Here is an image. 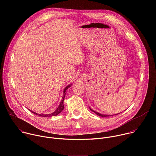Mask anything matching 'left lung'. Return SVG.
I'll return each instance as SVG.
<instances>
[{"instance_id":"left-lung-1","label":"left lung","mask_w":156,"mask_h":156,"mask_svg":"<svg viewBox=\"0 0 156 156\" xmlns=\"http://www.w3.org/2000/svg\"><path fill=\"white\" fill-rule=\"evenodd\" d=\"M90 110L92 111V112H94L96 115H99V116H100V117H109V116H110V115H104V114H100V113H99V112H96V111L93 110V109H91L90 107ZM119 114H120V113H119ZM115 114V115H118V114Z\"/></svg>"}]
</instances>
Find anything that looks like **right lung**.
<instances>
[{"label": "right lung", "instance_id": "1", "mask_svg": "<svg viewBox=\"0 0 156 156\" xmlns=\"http://www.w3.org/2000/svg\"><path fill=\"white\" fill-rule=\"evenodd\" d=\"M71 86H72V84H69L68 86H66L65 87V88L64 89L63 93V97H62V100H61V102H60V103L58 107H57V108L54 111V112H52V113H51V114H39L36 113L35 112H33V111H31V110H30V109H29V110H30L32 113H33V114H36V115H37L42 117H53V116H57L58 114H60V113L62 112V110H63V108H64L63 101H64V98H65V95H66V90H67L68 89H69Z\"/></svg>", "mask_w": 156, "mask_h": 156}]
</instances>
